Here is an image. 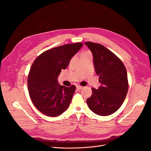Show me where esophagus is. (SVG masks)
I'll use <instances>...</instances> for the list:
<instances>
[{"label":"esophagus","instance_id":"34e87169","mask_svg":"<svg viewBox=\"0 0 151 151\" xmlns=\"http://www.w3.org/2000/svg\"><path fill=\"white\" fill-rule=\"evenodd\" d=\"M76 88H77V90H81V89H83V87L81 86H76Z\"/></svg>","mask_w":151,"mask_h":151}]
</instances>
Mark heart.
Masks as SVG:
<instances>
[{
    "instance_id": "1",
    "label": "heart",
    "mask_w": 151,
    "mask_h": 151,
    "mask_svg": "<svg viewBox=\"0 0 151 151\" xmlns=\"http://www.w3.org/2000/svg\"><path fill=\"white\" fill-rule=\"evenodd\" d=\"M90 53V52H84V53Z\"/></svg>"
}]
</instances>
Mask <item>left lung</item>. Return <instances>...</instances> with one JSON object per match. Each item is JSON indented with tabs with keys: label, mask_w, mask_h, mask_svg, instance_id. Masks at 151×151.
Masks as SVG:
<instances>
[{
	"label": "left lung",
	"mask_w": 151,
	"mask_h": 151,
	"mask_svg": "<svg viewBox=\"0 0 151 151\" xmlns=\"http://www.w3.org/2000/svg\"><path fill=\"white\" fill-rule=\"evenodd\" d=\"M93 54L94 70L101 83L98 89L87 99L89 109L101 116L116 111L126 98L129 89L127 72L123 62L103 45L86 42Z\"/></svg>",
	"instance_id": "1"
}]
</instances>
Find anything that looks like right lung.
<instances>
[{"label": "right lung", "instance_id": "1", "mask_svg": "<svg viewBox=\"0 0 151 151\" xmlns=\"http://www.w3.org/2000/svg\"><path fill=\"white\" fill-rule=\"evenodd\" d=\"M82 43L67 44L44 52L33 62L28 77L29 96L35 106L48 116H57L68 109L76 86H61L58 77L83 47Z\"/></svg>", "mask_w": 151, "mask_h": 151}]
</instances>
